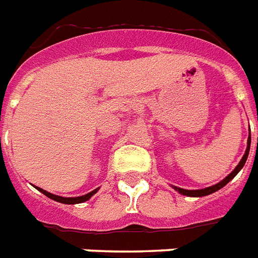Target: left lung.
<instances>
[{
	"instance_id": "8db88e82",
	"label": "left lung",
	"mask_w": 258,
	"mask_h": 258,
	"mask_svg": "<svg viewBox=\"0 0 258 258\" xmlns=\"http://www.w3.org/2000/svg\"><path fill=\"white\" fill-rule=\"evenodd\" d=\"M248 148H246V151H245V155L242 156V159L240 160V163H238V165L236 167V168L232 171L229 175H228L227 177L224 180H221L220 183L215 184V185H212V187H208V188H204V189H194V190H189V189H183V188H177V187H173L175 189L179 192V194L181 195H185V196H192V198H202V196H207V195H211L213 194V192H216V190H219L220 188H223L224 185H227L229 181H231L232 179H233L236 175H237L238 172H240V169L244 167L245 162H246V159H248V155H249V147H250V134H249V138H248Z\"/></svg>"
}]
</instances>
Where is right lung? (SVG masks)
Returning <instances> with one entry per match:
<instances>
[{"instance_id":"obj_1","label":"right lung","mask_w":258,"mask_h":258,"mask_svg":"<svg viewBox=\"0 0 258 258\" xmlns=\"http://www.w3.org/2000/svg\"><path fill=\"white\" fill-rule=\"evenodd\" d=\"M37 189H38L39 192H42V194L45 195V196H47V198L51 199V200H55V202L62 203V204H79V203L87 202V200H89V199L91 198L94 194H96V190H98V189H94V190H91L90 194L85 195V196H79V198H62V196H56V195L50 194V192H47V190H45V189H42V188H37Z\"/></svg>"}]
</instances>
